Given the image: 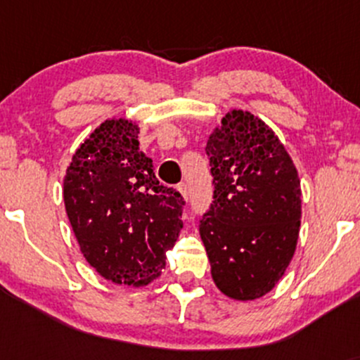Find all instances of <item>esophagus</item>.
Returning <instances> with one entry per match:
<instances>
[{"label":"esophagus","instance_id":"1","mask_svg":"<svg viewBox=\"0 0 360 360\" xmlns=\"http://www.w3.org/2000/svg\"><path fill=\"white\" fill-rule=\"evenodd\" d=\"M177 191H179L181 198H183V201H188V188H186V184L177 186Z\"/></svg>","mask_w":360,"mask_h":360}]
</instances>
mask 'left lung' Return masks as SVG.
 <instances>
[{"mask_svg": "<svg viewBox=\"0 0 360 360\" xmlns=\"http://www.w3.org/2000/svg\"><path fill=\"white\" fill-rule=\"evenodd\" d=\"M213 205L200 223L212 278L225 296L254 301L286 272L301 225L298 169L276 131L230 110L210 134Z\"/></svg>", "mask_w": 360, "mask_h": 360, "instance_id": "obj_1", "label": "left lung"}]
</instances>
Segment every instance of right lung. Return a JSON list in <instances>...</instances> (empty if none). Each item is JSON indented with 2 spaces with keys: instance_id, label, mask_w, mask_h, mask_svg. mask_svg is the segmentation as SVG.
Segmentation results:
<instances>
[{
  "instance_id": "obj_1",
  "label": "right lung",
  "mask_w": 360,
  "mask_h": 360,
  "mask_svg": "<svg viewBox=\"0 0 360 360\" xmlns=\"http://www.w3.org/2000/svg\"><path fill=\"white\" fill-rule=\"evenodd\" d=\"M134 120L108 118L74 152L64 205L81 254L101 278L142 288L166 266L183 229V198L157 181Z\"/></svg>"
}]
</instances>
